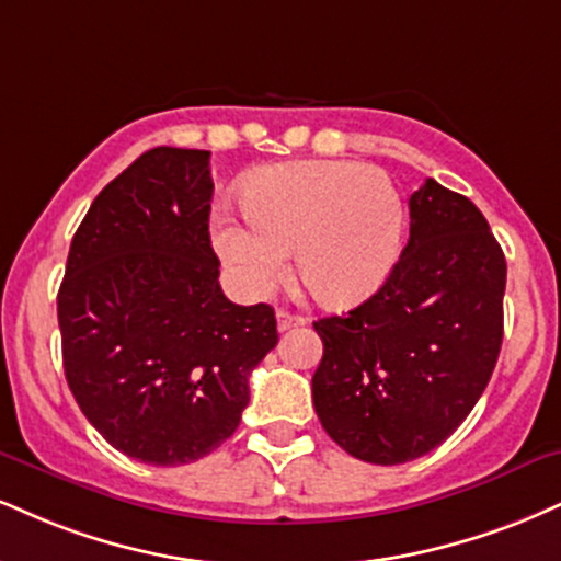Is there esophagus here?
<instances>
[{"label":"esophagus","mask_w":561,"mask_h":561,"mask_svg":"<svg viewBox=\"0 0 561 561\" xmlns=\"http://www.w3.org/2000/svg\"><path fill=\"white\" fill-rule=\"evenodd\" d=\"M306 319H302L300 313H289V310H276V327H279V332H287V329L293 327H302Z\"/></svg>","instance_id":"obj_1"}]
</instances>
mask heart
I'll list each match as a JSON object with an SVG mask.
<instances>
[{
    "mask_svg": "<svg viewBox=\"0 0 561 561\" xmlns=\"http://www.w3.org/2000/svg\"><path fill=\"white\" fill-rule=\"evenodd\" d=\"M251 221L216 216L214 245L253 298L289 266L327 306H357L394 272L408 208L387 172L357 161H293L253 172L242 191Z\"/></svg>",
    "mask_w": 561,
    "mask_h": 561,
    "instance_id": "1",
    "label": "heart"
}]
</instances>
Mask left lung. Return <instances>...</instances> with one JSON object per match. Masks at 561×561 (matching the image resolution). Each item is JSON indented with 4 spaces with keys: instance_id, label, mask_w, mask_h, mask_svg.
Returning <instances> with one entry per match:
<instances>
[{
    "instance_id": "1",
    "label": "left lung",
    "mask_w": 561,
    "mask_h": 561,
    "mask_svg": "<svg viewBox=\"0 0 561 561\" xmlns=\"http://www.w3.org/2000/svg\"><path fill=\"white\" fill-rule=\"evenodd\" d=\"M507 261L489 221L436 180L410 195V240L379 293L313 321V404L347 455L402 465L455 434L504 336Z\"/></svg>"
}]
</instances>
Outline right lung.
I'll list each match as a JSON object with an SVG mask.
<instances>
[{"instance_id": "obj_1", "label": "right lung", "mask_w": 561, "mask_h": 561, "mask_svg": "<svg viewBox=\"0 0 561 561\" xmlns=\"http://www.w3.org/2000/svg\"><path fill=\"white\" fill-rule=\"evenodd\" d=\"M211 151L159 146L96 195L57 295L67 387L114 449L187 465L240 426L274 308L234 306L208 234Z\"/></svg>"}]
</instances>
